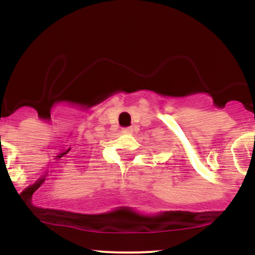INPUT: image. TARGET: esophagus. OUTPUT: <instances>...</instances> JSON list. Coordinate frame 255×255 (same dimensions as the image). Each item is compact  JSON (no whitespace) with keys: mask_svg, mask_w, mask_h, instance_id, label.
I'll return each instance as SVG.
<instances>
[{"mask_svg":"<svg viewBox=\"0 0 255 255\" xmlns=\"http://www.w3.org/2000/svg\"><path fill=\"white\" fill-rule=\"evenodd\" d=\"M122 133H125V134L133 133V128H131V127H126V128H124V129H122Z\"/></svg>","mask_w":255,"mask_h":255,"instance_id":"1","label":"esophagus"}]
</instances>
